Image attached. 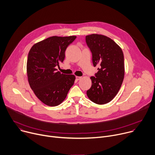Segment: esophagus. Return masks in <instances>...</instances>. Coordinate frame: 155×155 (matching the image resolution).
Returning <instances> with one entry per match:
<instances>
[{
  "mask_svg": "<svg viewBox=\"0 0 155 155\" xmlns=\"http://www.w3.org/2000/svg\"><path fill=\"white\" fill-rule=\"evenodd\" d=\"M81 78H82L81 77H78V76H77V77H76V79H77V80H80Z\"/></svg>",
  "mask_w": 155,
  "mask_h": 155,
  "instance_id": "esophagus-1",
  "label": "esophagus"
}]
</instances>
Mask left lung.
Returning <instances> with one entry per match:
<instances>
[{"mask_svg":"<svg viewBox=\"0 0 155 155\" xmlns=\"http://www.w3.org/2000/svg\"><path fill=\"white\" fill-rule=\"evenodd\" d=\"M86 42L93 65L100 67L96 77H90L91 87L87 94L93 103L104 104L114 99L121 87L125 74L124 54L116 43L103 35H87Z\"/></svg>","mask_w":155,"mask_h":155,"instance_id":"1","label":"left lung"}]
</instances>
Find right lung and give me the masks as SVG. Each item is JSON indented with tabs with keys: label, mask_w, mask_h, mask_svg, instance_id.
<instances>
[{
	"label": "right lung",
	"mask_w": 155,
	"mask_h": 155,
	"mask_svg": "<svg viewBox=\"0 0 155 155\" xmlns=\"http://www.w3.org/2000/svg\"><path fill=\"white\" fill-rule=\"evenodd\" d=\"M77 36H51L35 44L28 55L26 74L31 88L38 99L49 106L61 104L75 80L74 75L57 71L65 51Z\"/></svg>",
	"instance_id": "obj_1"
}]
</instances>
